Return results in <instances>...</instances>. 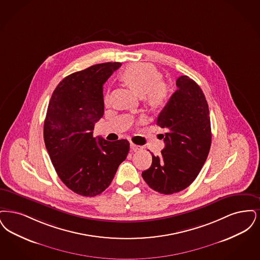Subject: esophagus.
I'll return each mask as SVG.
<instances>
[{"mask_svg":"<svg viewBox=\"0 0 260 260\" xmlns=\"http://www.w3.org/2000/svg\"><path fill=\"white\" fill-rule=\"evenodd\" d=\"M130 147H131V149H132L133 151H138V150L142 149V147H140V146H137V145L133 144V143H131V144H130Z\"/></svg>","mask_w":260,"mask_h":260,"instance_id":"obj_1","label":"esophagus"}]
</instances>
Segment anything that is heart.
Listing matches in <instances>:
<instances>
[{
    "mask_svg": "<svg viewBox=\"0 0 260 260\" xmlns=\"http://www.w3.org/2000/svg\"><path fill=\"white\" fill-rule=\"evenodd\" d=\"M125 82L141 96L151 109H159L169 100L168 85L162 81L163 76L150 64L139 63L128 66L121 74ZM109 102V95L105 103Z\"/></svg>",
    "mask_w": 260,
    "mask_h": 260,
    "instance_id": "1",
    "label": "heart"
}]
</instances>
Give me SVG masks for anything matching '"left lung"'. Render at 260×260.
I'll list each match as a JSON object with an SVG mask.
<instances>
[{
    "mask_svg": "<svg viewBox=\"0 0 260 260\" xmlns=\"http://www.w3.org/2000/svg\"><path fill=\"white\" fill-rule=\"evenodd\" d=\"M178 89L159 113L157 125L166 130L160 156L142 173L153 190L173 194L188 187L203 167L211 143L208 103L200 86L187 76L176 81Z\"/></svg>",
    "mask_w": 260,
    "mask_h": 260,
    "instance_id": "obj_1",
    "label": "left lung"
}]
</instances>
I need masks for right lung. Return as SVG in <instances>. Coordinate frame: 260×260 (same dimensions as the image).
<instances>
[{
  "mask_svg": "<svg viewBox=\"0 0 260 260\" xmlns=\"http://www.w3.org/2000/svg\"><path fill=\"white\" fill-rule=\"evenodd\" d=\"M118 62L93 65L59 82L48 104L44 139L57 175L72 191L93 197L111 184L129 152L127 140L94 138L104 114L103 85Z\"/></svg>",
  "mask_w": 260,
  "mask_h": 260,
  "instance_id": "1",
  "label": "right lung"
}]
</instances>
